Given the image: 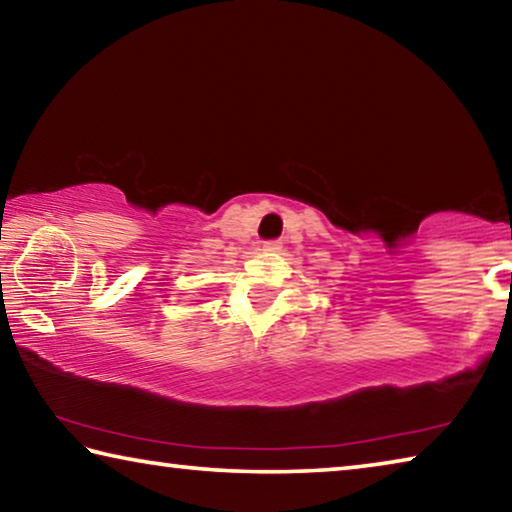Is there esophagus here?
<instances>
[{
  "instance_id": "34e87169",
  "label": "esophagus",
  "mask_w": 512,
  "mask_h": 512,
  "mask_svg": "<svg viewBox=\"0 0 512 512\" xmlns=\"http://www.w3.org/2000/svg\"><path fill=\"white\" fill-rule=\"evenodd\" d=\"M280 248H282V241H264L262 244V250H266V253H277Z\"/></svg>"
}]
</instances>
